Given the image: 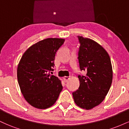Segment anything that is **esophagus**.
Returning <instances> with one entry per match:
<instances>
[{
	"label": "esophagus",
	"instance_id": "obj_1",
	"mask_svg": "<svg viewBox=\"0 0 129 129\" xmlns=\"http://www.w3.org/2000/svg\"><path fill=\"white\" fill-rule=\"evenodd\" d=\"M70 77L69 76H65L64 78H63V81H64L65 82H67L70 79Z\"/></svg>",
	"mask_w": 129,
	"mask_h": 129
}]
</instances>
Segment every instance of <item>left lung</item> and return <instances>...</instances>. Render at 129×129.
<instances>
[{"label":"left lung","mask_w":129,"mask_h":129,"mask_svg":"<svg viewBox=\"0 0 129 129\" xmlns=\"http://www.w3.org/2000/svg\"><path fill=\"white\" fill-rule=\"evenodd\" d=\"M78 38L80 69L87 73L78 76L79 87L72 94L77 106L90 110L100 104L109 92L113 79L112 63L109 54L98 43L82 36Z\"/></svg>","instance_id":"obj_1"}]
</instances>
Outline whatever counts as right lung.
I'll list each match as a JSON object with an SVG mask.
<instances>
[{
    "label": "right lung",
    "mask_w": 129,
    "mask_h": 129,
    "mask_svg": "<svg viewBox=\"0 0 129 129\" xmlns=\"http://www.w3.org/2000/svg\"><path fill=\"white\" fill-rule=\"evenodd\" d=\"M64 39L47 38L31 46L17 66L20 91L33 107L45 109L52 106L62 90L61 81L48 72L53 70L56 53Z\"/></svg>",
    "instance_id": "right-lung-1"
}]
</instances>
